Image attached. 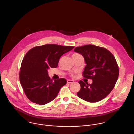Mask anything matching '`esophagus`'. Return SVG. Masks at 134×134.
Returning <instances> with one entry per match:
<instances>
[{"mask_svg":"<svg viewBox=\"0 0 134 134\" xmlns=\"http://www.w3.org/2000/svg\"><path fill=\"white\" fill-rule=\"evenodd\" d=\"M73 82H74V80H73L69 79V80H67V82H68V83H73Z\"/></svg>","mask_w":134,"mask_h":134,"instance_id":"1","label":"esophagus"}]
</instances>
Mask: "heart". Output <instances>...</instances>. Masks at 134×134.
<instances>
[{"label":"heart","mask_w":134,"mask_h":134,"mask_svg":"<svg viewBox=\"0 0 134 134\" xmlns=\"http://www.w3.org/2000/svg\"><path fill=\"white\" fill-rule=\"evenodd\" d=\"M73 55H75V56H80V55H80L79 54H78V53H75V54H74ZM72 76H74V75L73 74V75H72Z\"/></svg>","instance_id":"obj_1"}]
</instances>
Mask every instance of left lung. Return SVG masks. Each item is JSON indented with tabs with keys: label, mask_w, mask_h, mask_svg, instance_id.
Listing matches in <instances>:
<instances>
[{
	"label": "left lung",
	"mask_w": 134,
	"mask_h": 134,
	"mask_svg": "<svg viewBox=\"0 0 134 134\" xmlns=\"http://www.w3.org/2000/svg\"><path fill=\"white\" fill-rule=\"evenodd\" d=\"M74 52L81 54L87 64L82 76L93 80L92 84L79 81L80 90L77 94L90 103L101 100L115 87L119 69L113 54L106 48L89 44L76 47Z\"/></svg>",
	"instance_id": "left-lung-1"
}]
</instances>
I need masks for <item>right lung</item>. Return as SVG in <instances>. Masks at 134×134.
<instances>
[{
	"label": "right lung",
	"mask_w": 134,
	"mask_h": 134,
	"mask_svg": "<svg viewBox=\"0 0 134 134\" xmlns=\"http://www.w3.org/2000/svg\"><path fill=\"white\" fill-rule=\"evenodd\" d=\"M74 48L49 44L36 46L26 53L20 66L19 81L30 100L43 105L56 97L66 80L60 78L53 81L48 76L47 70L57 68L61 56Z\"/></svg>",
	"instance_id": "1"
}]
</instances>
